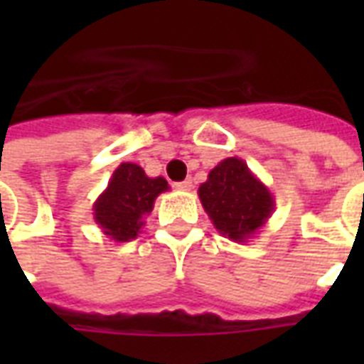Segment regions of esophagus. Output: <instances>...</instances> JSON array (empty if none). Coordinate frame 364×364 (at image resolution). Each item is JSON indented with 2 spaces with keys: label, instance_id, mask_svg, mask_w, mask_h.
<instances>
[{
  "label": "esophagus",
  "instance_id": "1",
  "mask_svg": "<svg viewBox=\"0 0 364 364\" xmlns=\"http://www.w3.org/2000/svg\"><path fill=\"white\" fill-rule=\"evenodd\" d=\"M193 179H185L181 183H176V188L177 191H183V193H188V191H193Z\"/></svg>",
  "mask_w": 364,
  "mask_h": 364
}]
</instances>
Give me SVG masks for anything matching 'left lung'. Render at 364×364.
<instances>
[{
  "mask_svg": "<svg viewBox=\"0 0 364 364\" xmlns=\"http://www.w3.org/2000/svg\"><path fill=\"white\" fill-rule=\"evenodd\" d=\"M198 196L217 232L238 243L253 238L276 210L270 188L238 156L221 160L200 185Z\"/></svg>",
  "mask_w": 364,
  "mask_h": 364,
  "instance_id": "left-lung-1",
  "label": "left lung"
}]
</instances>
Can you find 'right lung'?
I'll list each match as a JSON object with an SVG mask.
<instances>
[{
  "label": "right lung",
  "instance_id": "1",
  "mask_svg": "<svg viewBox=\"0 0 364 364\" xmlns=\"http://www.w3.org/2000/svg\"><path fill=\"white\" fill-rule=\"evenodd\" d=\"M168 188L164 177H149L141 166L122 162L94 202V221L107 238L130 242L141 232L143 219L153 211L156 196Z\"/></svg>",
  "mask_w": 364,
  "mask_h": 364
}]
</instances>
